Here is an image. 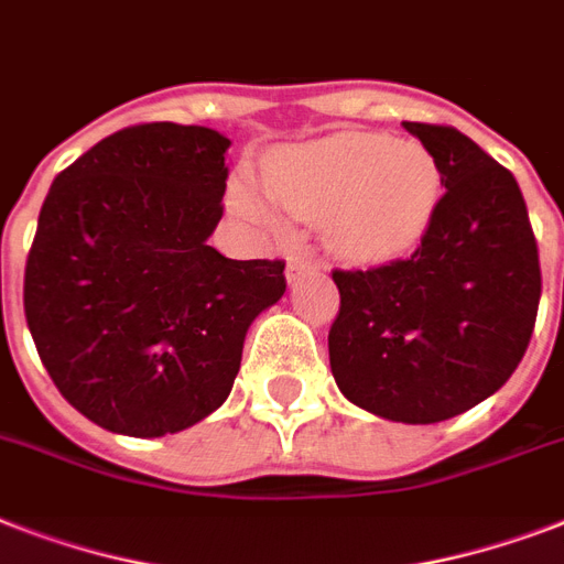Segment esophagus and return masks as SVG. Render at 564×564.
<instances>
[{
    "label": "esophagus",
    "mask_w": 564,
    "mask_h": 564,
    "mask_svg": "<svg viewBox=\"0 0 564 564\" xmlns=\"http://www.w3.org/2000/svg\"><path fill=\"white\" fill-rule=\"evenodd\" d=\"M310 269H316V263H313V260H307V257H290V263H286V281L290 283L301 281V278H304Z\"/></svg>",
    "instance_id": "34e87169"
}]
</instances>
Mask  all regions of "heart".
Masks as SVG:
<instances>
[{
	"label": "heart",
	"instance_id": "b5f03b06",
	"mask_svg": "<svg viewBox=\"0 0 564 564\" xmlns=\"http://www.w3.org/2000/svg\"><path fill=\"white\" fill-rule=\"evenodd\" d=\"M265 189L281 210L322 221L325 246L336 257L386 263L427 234L442 202V172L415 140L339 131L272 154ZM271 203L246 181L230 189V207L260 228H281Z\"/></svg>",
	"mask_w": 564,
	"mask_h": 564
}]
</instances>
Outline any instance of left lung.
Masks as SVG:
<instances>
[{
    "label": "left lung",
    "mask_w": 564,
    "mask_h": 564,
    "mask_svg": "<svg viewBox=\"0 0 564 564\" xmlns=\"http://www.w3.org/2000/svg\"><path fill=\"white\" fill-rule=\"evenodd\" d=\"M433 154L445 195L421 246L375 269H336L330 371L380 419L436 424L507 383L524 357L542 269L512 172L451 126L403 122Z\"/></svg>",
    "instance_id": "1"
}]
</instances>
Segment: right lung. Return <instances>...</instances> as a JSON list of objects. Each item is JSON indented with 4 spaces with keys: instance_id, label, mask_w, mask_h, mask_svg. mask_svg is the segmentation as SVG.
I'll return each mask as SVG.
<instances>
[{
    "instance_id": "1",
    "label": "right lung",
    "mask_w": 564,
    "mask_h": 564,
    "mask_svg": "<svg viewBox=\"0 0 564 564\" xmlns=\"http://www.w3.org/2000/svg\"><path fill=\"white\" fill-rule=\"evenodd\" d=\"M228 145L202 126L122 128L40 207L25 322L57 392L110 433L166 436L219 410L248 327L286 292L283 260L207 246Z\"/></svg>"
}]
</instances>
